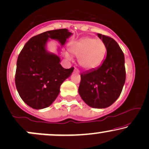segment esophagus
<instances>
[{
    "instance_id": "esophagus-1",
    "label": "esophagus",
    "mask_w": 149,
    "mask_h": 149,
    "mask_svg": "<svg viewBox=\"0 0 149 149\" xmlns=\"http://www.w3.org/2000/svg\"><path fill=\"white\" fill-rule=\"evenodd\" d=\"M74 72H76V73H79V70L77 69V68H75Z\"/></svg>"
}]
</instances>
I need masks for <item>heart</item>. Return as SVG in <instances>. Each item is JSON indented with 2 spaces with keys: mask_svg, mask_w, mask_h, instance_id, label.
<instances>
[{
  "mask_svg": "<svg viewBox=\"0 0 149 149\" xmlns=\"http://www.w3.org/2000/svg\"><path fill=\"white\" fill-rule=\"evenodd\" d=\"M69 52L77 57L78 63L86 70H92L102 63L107 54V46L101 40L93 38H84L72 42L69 46ZM66 58L70 59L68 53Z\"/></svg>",
  "mask_w": 149,
  "mask_h": 149,
  "instance_id": "obj_1",
  "label": "heart"
}]
</instances>
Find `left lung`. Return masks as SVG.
<instances>
[{"instance_id": "obj_1", "label": "left lung", "mask_w": 149, "mask_h": 149, "mask_svg": "<svg viewBox=\"0 0 149 149\" xmlns=\"http://www.w3.org/2000/svg\"><path fill=\"white\" fill-rule=\"evenodd\" d=\"M107 46V56L96 69L81 74L79 93L91 107L104 109L118 98L125 81V58L118 43L97 34Z\"/></svg>"}]
</instances>
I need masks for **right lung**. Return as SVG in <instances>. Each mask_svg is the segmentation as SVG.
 I'll return each mask as SVG.
<instances>
[{
  "mask_svg": "<svg viewBox=\"0 0 149 149\" xmlns=\"http://www.w3.org/2000/svg\"><path fill=\"white\" fill-rule=\"evenodd\" d=\"M72 35L66 29L44 32L31 38L19 54L16 87L21 98L33 109L49 107L58 95L61 85L74 70V68H63L60 57L47 49L50 40H56L63 47Z\"/></svg>",
  "mask_w": 149,
  "mask_h": 149,
  "instance_id": "add662e5",
  "label": "right lung"
}]
</instances>
